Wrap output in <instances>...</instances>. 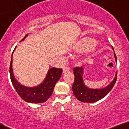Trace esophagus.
Here are the masks:
<instances>
[{
  "mask_svg": "<svg viewBox=\"0 0 129 129\" xmlns=\"http://www.w3.org/2000/svg\"><path fill=\"white\" fill-rule=\"evenodd\" d=\"M70 70V68L69 67H65L63 68V73H65L66 72H68V71Z\"/></svg>",
  "mask_w": 129,
  "mask_h": 129,
  "instance_id": "esophagus-1",
  "label": "esophagus"
}]
</instances>
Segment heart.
<instances>
[{
  "mask_svg": "<svg viewBox=\"0 0 129 129\" xmlns=\"http://www.w3.org/2000/svg\"><path fill=\"white\" fill-rule=\"evenodd\" d=\"M97 41L90 37L83 38L75 42L73 46V49L78 52H85L89 51L94 46Z\"/></svg>",
  "mask_w": 129,
  "mask_h": 129,
  "instance_id": "1",
  "label": "heart"
}]
</instances>
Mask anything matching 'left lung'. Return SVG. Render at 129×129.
Returning a JSON list of instances; mask_svg holds the SVG:
<instances>
[{
  "instance_id": "left-lung-1",
  "label": "left lung",
  "mask_w": 129,
  "mask_h": 129,
  "mask_svg": "<svg viewBox=\"0 0 129 129\" xmlns=\"http://www.w3.org/2000/svg\"><path fill=\"white\" fill-rule=\"evenodd\" d=\"M112 48L114 51L113 47ZM114 54L115 61L117 62L115 52ZM73 71L75 76V80L72 87L73 93L78 100L83 103H94L105 97L112 90L116 81L117 72L114 80L107 87L101 89H92L86 86L84 83L82 78L83 74V67H75Z\"/></svg>"
}]
</instances>
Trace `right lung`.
I'll return each mask as SVG.
<instances>
[{
	"label": "right lung",
	"mask_w": 129,
	"mask_h": 129,
	"mask_svg": "<svg viewBox=\"0 0 129 129\" xmlns=\"http://www.w3.org/2000/svg\"><path fill=\"white\" fill-rule=\"evenodd\" d=\"M28 35L21 40H24ZM16 49V47L13 50L11 55V62L10 65V75L11 83L14 86L15 91L19 96L28 103H42L47 101L53 93L55 84L59 80L62 75V69L57 68H51L48 71L46 78L41 84L33 87H28L22 85L15 79L13 74L12 68L13 53Z\"/></svg>",
	"instance_id": "1"
}]
</instances>
